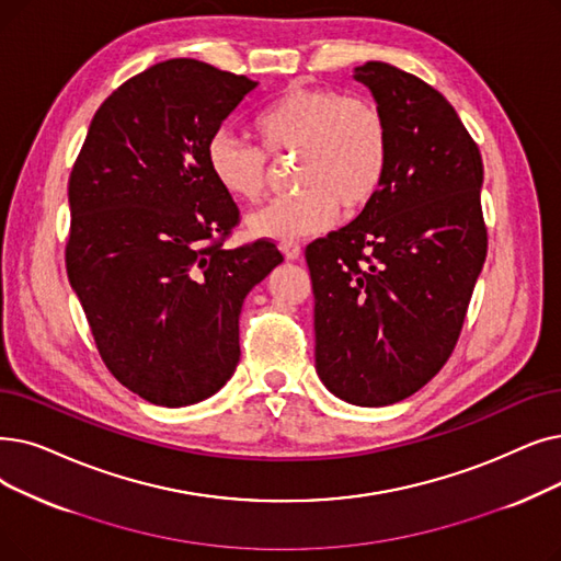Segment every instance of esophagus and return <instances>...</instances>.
<instances>
[{"mask_svg": "<svg viewBox=\"0 0 561 561\" xmlns=\"http://www.w3.org/2000/svg\"><path fill=\"white\" fill-rule=\"evenodd\" d=\"M279 250H282V254L288 261H298L300 259V245H298V242H282Z\"/></svg>", "mask_w": 561, "mask_h": 561, "instance_id": "obj_1", "label": "esophagus"}]
</instances>
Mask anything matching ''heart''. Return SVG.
Returning <instances> with one entry per match:
<instances>
[{
    "label": "heart",
    "mask_w": 561,
    "mask_h": 561,
    "mask_svg": "<svg viewBox=\"0 0 561 561\" xmlns=\"http://www.w3.org/2000/svg\"><path fill=\"white\" fill-rule=\"evenodd\" d=\"M254 126L273 156L300 153L296 197L277 199L248 217L256 238L298 240L357 215L380 192L389 167V130L376 105L344 93L290 87L256 114ZM213 179L240 202H259L267 187V156L225 126L206 144Z\"/></svg>",
    "instance_id": "b5f03b06"
}]
</instances>
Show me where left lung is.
Here are the masks:
<instances>
[{"label": "left lung", "instance_id": "1", "mask_svg": "<svg viewBox=\"0 0 561 561\" xmlns=\"http://www.w3.org/2000/svg\"><path fill=\"white\" fill-rule=\"evenodd\" d=\"M389 130V167L355 220L313 240L316 374L378 408L422 389L451 355L485 261L477 144L443 93L382 61L353 70Z\"/></svg>", "mask_w": 561, "mask_h": 561}]
</instances>
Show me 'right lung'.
<instances>
[{"label":"right lung","mask_w":561,"mask_h":561,"mask_svg":"<svg viewBox=\"0 0 561 561\" xmlns=\"http://www.w3.org/2000/svg\"><path fill=\"white\" fill-rule=\"evenodd\" d=\"M259 82L169 59L95 112L68 181L66 271L114 378L164 408L199 403L233 376L238 316L284 261L275 242L225 250L238 206L206 144Z\"/></svg>","instance_id":"1"}]
</instances>
